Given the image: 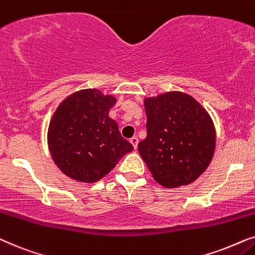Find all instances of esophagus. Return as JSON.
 <instances>
[{
	"label": "esophagus",
	"instance_id": "1",
	"mask_svg": "<svg viewBox=\"0 0 255 255\" xmlns=\"http://www.w3.org/2000/svg\"><path fill=\"white\" fill-rule=\"evenodd\" d=\"M129 141H130V143L133 144V147L136 149L137 148V144H138V138L136 136H133Z\"/></svg>",
	"mask_w": 255,
	"mask_h": 255
}]
</instances>
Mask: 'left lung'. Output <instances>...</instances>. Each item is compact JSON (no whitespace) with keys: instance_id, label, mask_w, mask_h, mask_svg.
<instances>
[{"instance_id":"left-lung-1","label":"left lung","mask_w":255,"mask_h":255,"mask_svg":"<svg viewBox=\"0 0 255 255\" xmlns=\"http://www.w3.org/2000/svg\"><path fill=\"white\" fill-rule=\"evenodd\" d=\"M144 110L147 137L137 149L155 181L168 189L196 181L215 154L210 114L195 98L178 91L145 98Z\"/></svg>"}]
</instances>
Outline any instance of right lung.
Masks as SVG:
<instances>
[{"label":"right lung","instance_id":"right-lung-1","mask_svg":"<svg viewBox=\"0 0 255 255\" xmlns=\"http://www.w3.org/2000/svg\"><path fill=\"white\" fill-rule=\"evenodd\" d=\"M117 99L96 88L74 92L52 115L47 144L53 162L64 175L78 182L105 177L133 145L121 136L108 117Z\"/></svg>","mask_w":255,"mask_h":255}]
</instances>
